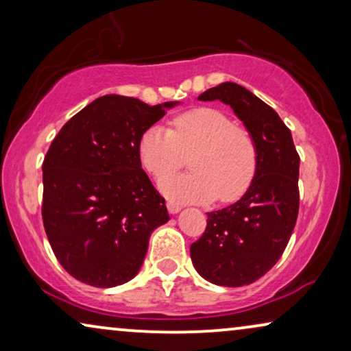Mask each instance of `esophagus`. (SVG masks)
Returning a JSON list of instances; mask_svg holds the SVG:
<instances>
[{"mask_svg": "<svg viewBox=\"0 0 351 351\" xmlns=\"http://www.w3.org/2000/svg\"><path fill=\"white\" fill-rule=\"evenodd\" d=\"M166 206H167V210H169L171 214H177L182 209V206L179 203H174V201H167Z\"/></svg>", "mask_w": 351, "mask_h": 351, "instance_id": "1", "label": "esophagus"}]
</instances>
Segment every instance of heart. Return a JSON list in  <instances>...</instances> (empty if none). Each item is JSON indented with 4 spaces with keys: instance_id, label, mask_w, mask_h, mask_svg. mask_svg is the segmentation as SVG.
Returning a JSON list of instances; mask_svg holds the SVG:
<instances>
[{
    "instance_id": "obj_1",
    "label": "heart",
    "mask_w": 351,
    "mask_h": 351,
    "mask_svg": "<svg viewBox=\"0 0 351 351\" xmlns=\"http://www.w3.org/2000/svg\"><path fill=\"white\" fill-rule=\"evenodd\" d=\"M137 155L148 174L165 177L160 182L161 193L185 203L239 199L251 186L258 161L251 132L209 107L179 114L171 129L150 126L138 138ZM185 156H191V174L170 176L183 165Z\"/></svg>"
}]
</instances>
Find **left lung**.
Returning a JSON list of instances; mask_svg holds the SVG:
<instances>
[{"instance_id": "left-lung-1", "label": "left lung", "mask_w": 351, "mask_h": 351, "mask_svg": "<svg viewBox=\"0 0 351 351\" xmlns=\"http://www.w3.org/2000/svg\"><path fill=\"white\" fill-rule=\"evenodd\" d=\"M230 105L257 145V172L237 203L208 213V225L190 247L204 280L219 286L251 285L285 252L299 214V153L278 113L251 90L222 83L198 97Z\"/></svg>"}]
</instances>
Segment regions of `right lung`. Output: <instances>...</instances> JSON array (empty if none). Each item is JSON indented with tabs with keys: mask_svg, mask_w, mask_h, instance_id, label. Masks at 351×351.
<instances>
[{
	"mask_svg": "<svg viewBox=\"0 0 351 351\" xmlns=\"http://www.w3.org/2000/svg\"><path fill=\"white\" fill-rule=\"evenodd\" d=\"M179 102L108 94L69 119L43 162V223L60 265L81 282L113 287L141 270L153 230L169 220L142 169L138 138Z\"/></svg>",
	"mask_w": 351,
	"mask_h": 351,
	"instance_id": "obj_1",
	"label": "right lung"
}]
</instances>
